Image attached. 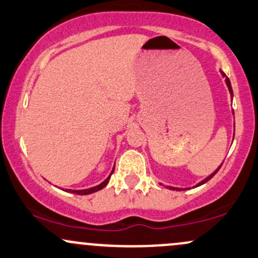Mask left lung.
<instances>
[{
	"mask_svg": "<svg viewBox=\"0 0 258 258\" xmlns=\"http://www.w3.org/2000/svg\"><path fill=\"white\" fill-rule=\"evenodd\" d=\"M221 74H222V76H223V78H226V84H227V86H228V90H229V93H230V96H232V97H233V90H232V85H230V81H229V79H228V78H227V76H226V74H224L223 72H221ZM233 114H234V111H233ZM234 127H235V125H234ZM221 166H222V165H220V167H218V168H217V170H216V171H215V172H212L211 174H210V176H209V177H206V178H205V179H204V180H201V182H199V183H198V184H197V185H195V186H199V185H201V184H204V183H206V182H207V180H210V179H211V178H212V177H214V176H215V174L218 172V170H220V168H221ZM160 184H161V183H160ZM167 188H168V189H172V190H174V189H176V190H183V189H182V188H174V186H170V185H168V186H167Z\"/></svg>",
	"mask_w": 258,
	"mask_h": 258,
	"instance_id": "1",
	"label": "left lung"
}]
</instances>
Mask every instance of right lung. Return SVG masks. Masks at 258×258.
Instances as JSON below:
<instances>
[{
    "mask_svg": "<svg viewBox=\"0 0 258 258\" xmlns=\"http://www.w3.org/2000/svg\"><path fill=\"white\" fill-rule=\"evenodd\" d=\"M114 170H115V166L112 167L111 172H110V174H109L108 177H106V179H105V180H103V182L100 183V184H98V185L92 186V188H88V189H81V190H74V189H65V191H69V193H73V194H79V195H87V194L96 193V191L100 190V189H103L106 184H108L109 179H110V176L112 174V172H114Z\"/></svg>",
    "mask_w": 258,
    "mask_h": 258,
    "instance_id": "1",
    "label": "right lung"
}]
</instances>
